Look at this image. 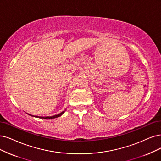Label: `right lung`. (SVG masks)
Segmentation results:
<instances>
[{
	"label": "right lung",
	"instance_id": "add662e5",
	"mask_svg": "<svg viewBox=\"0 0 161 161\" xmlns=\"http://www.w3.org/2000/svg\"><path fill=\"white\" fill-rule=\"evenodd\" d=\"M65 111H66V110H64V111H63L61 113H60V114H57V115H53V116H47V117L36 116V115H30V114H29V115H31V116L36 117V118H42V119H54V118H58V117H60L61 115H62L64 114V112H65Z\"/></svg>",
	"mask_w": 161,
	"mask_h": 161
}]
</instances>
